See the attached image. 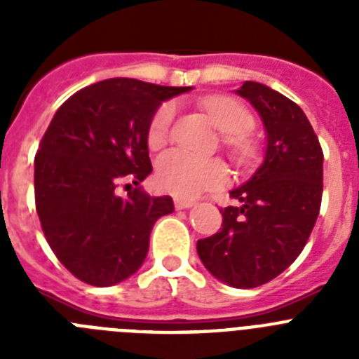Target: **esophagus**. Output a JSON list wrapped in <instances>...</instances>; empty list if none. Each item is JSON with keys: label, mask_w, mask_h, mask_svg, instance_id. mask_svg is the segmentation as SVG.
<instances>
[{"label": "esophagus", "mask_w": 359, "mask_h": 359, "mask_svg": "<svg viewBox=\"0 0 359 359\" xmlns=\"http://www.w3.org/2000/svg\"><path fill=\"white\" fill-rule=\"evenodd\" d=\"M174 205H176L177 210H185V208H192L196 205L192 199H183V198H176L174 199Z\"/></svg>", "instance_id": "34e87169"}]
</instances>
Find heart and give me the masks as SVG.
<instances>
[{
  "label": "heart",
  "instance_id": "b5f03b06",
  "mask_svg": "<svg viewBox=\"0 0 359 359\" xmlns=\"http://www.w3.org/2000/svg\"><path fill=\"white\" fill-rule=\"evenodd\" d=\"M203 107L217 129L224 133L223 142L236 160H248L252 144L244 133L252 128V116L241 102L230 97H210L203 100ZM176 106L165 102L154 111L149 123L147 140L151 147L165 144L172 126ZM156 182L163 190L180 198H196L203 190L223 185L226 169L219 160H205L189 152L172 149L161 154L156 163Z\"/></svg>",
  "mask_w": 359,
  "mask_h": 359
}]
</instances>
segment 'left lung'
Returning a JSON list of instances; mask_svg holds the SVG:
<instances>
[{
	"mask_svg": "<svg viewBox=\"0 0 359 359\" xmlns=\"http://www.w3.org/2000/svg\"><path fill=\"white\" fill-rule=\"evenodd\" d=\"M236 93L261 116L264 160L230 190L239 205L221 208L223 228L198 241V255L217 280L252 290L278 277L306 246L322 203L323 152L293 100L253 81Z\"/></svg>",
	"mask_w": 359,
	"mask_h": 359,
	"instance_id": "left-lung-1",
	"label": "left lung"
}]
</instances>
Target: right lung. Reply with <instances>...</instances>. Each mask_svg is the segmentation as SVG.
<instances>
[{
	"label": "right lung",
	"mask_w": 359,
	"mask_h": 359,
	"mask_svg": "<svg viewBox=\"0 0 359 359\" xmlns=\"http://www.w3.org/2000/svg\"><path fill=\"white\" fill-rule=\"evenodd\" d=\"M190 90L107 79L55 111L34 161L36 208L50 248L86 284L115 286L135 275L154 223L174 212L170 196L152 198L135 189L120 198L116 187L128 180L140 185L152 172V115Z\"/></svg>",
	"instance_id": "right-lung-1"
}]
</instances>
